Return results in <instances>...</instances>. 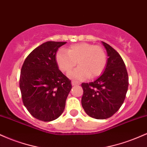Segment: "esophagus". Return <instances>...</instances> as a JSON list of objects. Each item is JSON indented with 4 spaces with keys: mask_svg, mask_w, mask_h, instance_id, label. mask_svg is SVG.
I'll return each instance as SVG.
<instances>
[{
    "mask_svg": "<svg viewBox=\"0 0 147 147\" xmlns=\"http://www.w3.org/2000/svg\"><path fill=\"white\" fill-rule=\"evenodd\" d=\"M72 86H76V85H79L80 84V83L78 82H75V81H72Z\"/></svg>",
    "mask_w": 147,
    "mask_h": 147,
    "instance_id": "obj_1",
    "label": "esophagus"
}]
</instances>
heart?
Returning <instances> with one entry per match:
<instances>
[{"label":"heart","mask_w":147,"mask_h":147,"mask_svg":"<svg viewBox=\"0 0 147 147\" xmlns=\"http://www.w3.org/2000/svg\"><path fill=\"white\" fill-rule=\"evenodd\" d=\"M56 61L63 72L68 73L74 67L79 66L69 74L72 79L83 80L88 77H98L106 65V55L99 45L80 43L70 45L66 50L61 49L57 52Z\"/></svg>","instance_id":"1"}]
</instances>
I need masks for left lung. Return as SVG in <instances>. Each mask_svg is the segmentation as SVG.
<instances>
[{"label": "left lung", "mask_w": 147, "mask_h": 147, "mask_svg": "<svg viewBox=\"0 0 147 147\" xmlns=\"http://www.w3.org/2000/svg\"><path fill=\"white\" fill-rule=\"evenodd\" d=\"M108 58L104 72L95 81L82 83V107L87 115L97 119L111 117L124 103L129 86L125 63L119 53L102 41Z\"/></svg>", "instance_id": "8db88e82"}]
</instances>
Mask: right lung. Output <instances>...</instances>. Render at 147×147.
<instances>
[{"mask_svg":"<svg viewBox=\"0 0 147 147\" xmlns=\"http://www.w3.org/2000/svg\"><path fill=\"white\" fill-rule=\"evenodd\" d=\"M66 42L48 41L25 59L19 79L23 104L34 117L55 120L63 113L71 81L59 70L56 53Z\"/></svg>","mask_w":147,"mask_h":147,"instance_id":"right-lung-1","label":"right lung"}]
</instances>
